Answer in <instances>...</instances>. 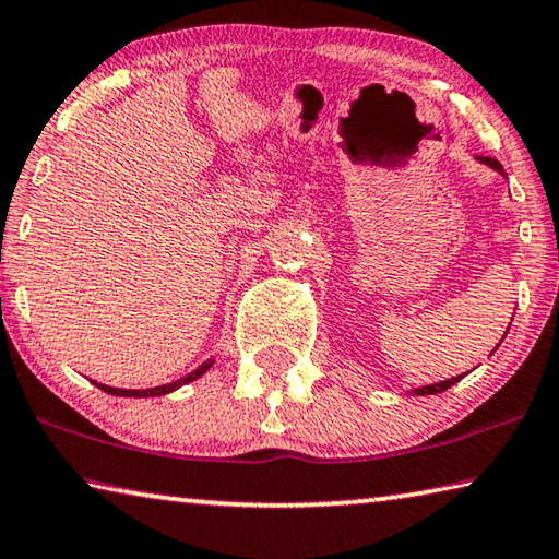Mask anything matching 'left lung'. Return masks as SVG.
Segmentation results:
<instances>
[{"mask_svg":"<svg viewBox=\"0 0 559 559\" xmlns=\"http://www.w3.org/2000/svg\"><path fill=\"white\" fill-rule=\"evenodd\" d=\"M478 163H484V165H488L490 169H496L498 175H506V169H503V165L498 163V159H493V157H476ZM463 374H459V377H451V380H443V382H433V384H427V386H419V390H412V394H416V396H427V394H439V392H447L449 386H453L456 384L459 380H461Z\"/></svg>","mask_w":559,"mask_h":559,"instance_id":"8db88e82","label":"left lung"}]
</instances>
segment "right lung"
<instances>
[{
  "instance_id": "obj_1",
  "label": "right lung",
  "mask_w": 559,
  "mask_h": 559,
  "mask_svg": "<svg viewBox=\"0 0 559 559\" xmlns=\"http://www.w3.org/2000/svg\"><path fill=\"white\" fill-rule=\"evenodd\" d=\"M214 365V359H206V362H202L200 367H197L194 372H189V374H185L182 380H177V382H169V384H159V386H150V390H118V386H108V384H98V390H103V392H108V394H112V396H163V394H169V392H175V390H179V386L182 384H189V382H194V380H200V377L210 370V367Z\"/></svg>"
}]
</instances>
